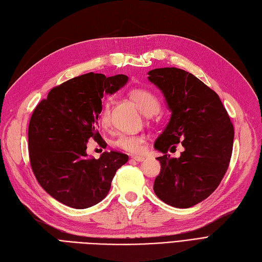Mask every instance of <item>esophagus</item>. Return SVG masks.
<instances>
[{"mask_svg": "<svg viewBox=\"0 0 262 262\" xmlns=\"http://www.w3.org/2000/svg\"><path fill=\"white\" fill-rule=\"evenodd\" d=\"M132 159L134 161H138V162H142L145 160V157H140V155H132Z\"/></svg>", "mask_w": 262, "mask_h": 262, "instance_id": "esophagus-1", "label": "esophagus"}]
</instances>
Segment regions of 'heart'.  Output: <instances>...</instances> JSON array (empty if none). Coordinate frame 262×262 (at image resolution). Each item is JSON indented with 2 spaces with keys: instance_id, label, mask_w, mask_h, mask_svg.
Listing matches in <instances>:
<instances>
[{
  "instance_id": "obj_1",
  "label": "heart",
  "mask_w": 262,
  "mask_h": 262,
  "mask_svg": "<svg viewBox=\"0 0 262 262\" xmlns=\"http://www.w3.org/2000/svg\"><path fill=\"white\" fill-rule=\"evenodd\" d=\"M129 97L137 103L139 109L143 112L144 115H154L160 110L161 102L159 97L155 95L153 91L145 89V88H133L129 91ZM98 122L103 128H107L110 124L111 120V109L108 102H104L100 110L98 112ZM114 145L121 150L133 153V154H141L145 151L147 145L146 137L143 134H120L115 141Z\"/></svg>"
}]
</instances>
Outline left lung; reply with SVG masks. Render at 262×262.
I'll return each instance as SVG.
<instances>
[{
	"label": "left lung",
	"mask_w": 262,
	"mask_h": 262,
	"mask_svg": "<svg viewBox=\"0 0 262 262\" xmlns=\"http://www.w3.org/2000/svg\"><path fill=\"white\" fill-rule=\"evenodd\" d=\"M148 80L163 91L172 117L154 146L161 172L154 193L178 208H188L206 200L221 184L230 163L234 125L221 98L190 73L180 68H157ZM180 143L179 159L167 152Z\"/></svg>",
	"instance_id": "left-lung-1"
}]
</instances>
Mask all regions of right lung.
Here are the masks:
<instances>
[{
	"label": "right lung",
	"instance_id": "add662e5",
	"mask_svg": "<svg viewBox=\"0 0 262 262\" xmlns=\"http://www.w3.org/2000/svg\"><path fill=\"white\" fill-rule=\"evenodd\" d=\"M128 81L125 75L84 74L54 87L34 109L28 125V154L39 185L66 206L83 209L108 195L117 169L129 157L105 151L87 158V142L105 143L98 131L103 94Z\"/></svg>",
	"mask_w": 262,
	"mask_h": 262
}]
</instances>
